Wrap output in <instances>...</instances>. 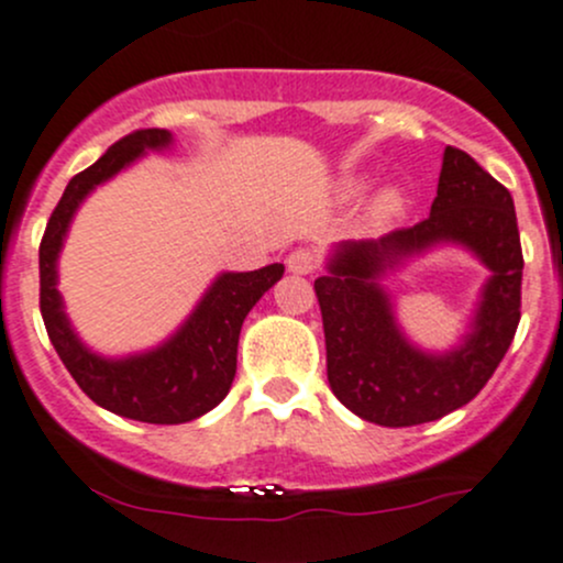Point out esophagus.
<instances>
[{
    "instance_id": "esophagus-1",
    "label": "esophagus",
    "mask_w": 563,
    "mask_h": 563,
    "mask_svg": "<svg viewBox=\"0 0 563 563\" xmlns=\"http://www.w3.org/2000/svg\"><path fill=\"white\" fill-rule=\"evenodd\" d=\"M286 266L291 275H313L316 266H318V255L313 253V250L299 247V250H294V253H288Z\"/></svg>"
}]
</instances>
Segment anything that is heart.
Segmentation results:
<instances>
[{"label":"heart","instance_id":"1","mask_svg":"<svg viewBox=\"0 0 563 563\" xmlns=\"http://www.w3.org/2000/svg\"><path fill=\"white\" fill-rule=\"evenodd\" d=\"M362 181H349V192H360ZM406 212V196H402L397 187H382L376 196L367 203V223L373 229H387V225L395 223L400 214Z\"/></svg>","mask_w":563,"mask_h":563}]
</instances>
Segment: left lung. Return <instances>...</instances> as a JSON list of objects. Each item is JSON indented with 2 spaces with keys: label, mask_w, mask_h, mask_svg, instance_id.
<instances>
[{
  "label": "left lung",
  "mask_w": 563,
  "mask_h": 563,
  "mask_svg": "<svg viewBox=\"0 0 563 563\" xmlns=\"http://www.w3.org/2000/svg\"><path fill=\"white\" fill-rule=\"evenodd\" d=\"M439 244L465 246L492 272L470 332L450 352L405 338L380 280ZM518 218L507 187L463 150L446 146L430 214L382 240L340 242L316 280L327 338V378L349 411L384 428L433 422L479 395L520 323Z\"/></svg>",
  "instance_id": "left-lung-1"
}]
</instances>
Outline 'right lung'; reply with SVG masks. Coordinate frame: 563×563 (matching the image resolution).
Returning a JSON list of instances; mask_svg holds the SVG:
<instances>
[{"instance_id":"add662e5","label":"right lung","mask_w":563,"mask_h":563,"mask_svg":"<svg viewBox=\"0 0 563 563\" xmlns=\"http://www.w3.org/2000/svg\"><path fill=\"white\" fill-rule=\"evenodd\" d=\"M168 130H135L111 146L87 172L67 181L40 242V313L76 384L106 411L150 424H181L212 411L236 376L242 321L283 277V264L255 272H220L179 329L141 354L103 356L73 329L59 283V253L84 198L98 185L133 166L146 152L172 150Z\"/></svg>"}]
</instances>
